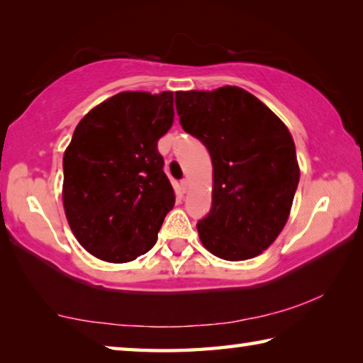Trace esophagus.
<instances>
[{"label": "esophagus", "mask_w": 363, "mask_h": 363, "mask_svg": "<svg viewBox=\"0 0 363 363\" xmlns=\"http://www.w3.org/2000/svg\"><path fill=\"white\" fill-rule=\"evenodd\" d=\"M189 186H190V184H189L187 179H182V181H181V190H182L184 194L189 192Z\"/></svg>", "instance_id": "1"}]
</instances>
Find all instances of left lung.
<instances>
[{"mask_svg":"<svg viewBox=\"0 0 363 363\" xmlns=\"http://www.w3.org/2000/svg\"><path fill=\"white\" fill-rule=\"evenodd\" d=\"M176 110L213 162V208L196 224L200 242L225 261L261 255L284 230L299 182L285 123L238 86L177 91Z\"/></svg>","mask_w":363,"mask_h":363,"instance_id":"obj_1","label":"left lung"}]
</instances>
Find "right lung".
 <instances>
[{"instance_id": "add662e5", "label": "right lung", "mask_w": 363, "mask_h": 363, "mask_svg": "<svg viewBox=\"0 0 363 363\" xmlns=\"http://www.w3.org/2000/svg\"><path fill=\"white\" fill-rule=\"evenodd\" d=\"M171 91H123L91 108L64 152L62 203L78 243L130 262L155 245L176 195L157 149L174 120Z\"/></svg>"}]
</instances>
